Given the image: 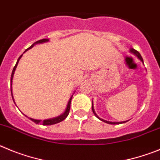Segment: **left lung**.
<instances>
[{"label": "left lung", "instance_id": "8db88e82", "mask_svg": "<svg viewBox=\"0 0 160 160\" xmlns=\"http://www.w3.org/2000/svg\"><path fill=\"white\" fill-rule=\"evenodd\" d=\"M130 52H132V53H133V54H134V55H135V56H136V57H137L138 58H139V60H140L141 61H142V62L143 63V58H142V57H141V55H140V53H139V52L136 51V49H134V48H130ZM92 112H93V113H94L95 116H96V117L98 118V119H100L101 121L104 122V123H109V124H120V123H126V122H127V121H122V122H111V121H108V120H104V119H101V118H100V117H99V116H97V114H96V112H95L94 108H93V103H92Z\"/></svg>", "mask_w": 160, "mask_h": 160}]
</instances>
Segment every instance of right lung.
Masks as SVG:
<instances>
[{
    "label": "right lung",
    "mask_w": 160,
    "mask_h": 160,
    "mask_svg": "<svg viewBox=\"0 0 160 160\" xmlns=\"http://www.w3.org/2000/svg\"><path fill=\"white\" fill-rule=\"evenodd\" d=\"M47 41H48V39H42V40H40V41H36V42L34 43V44H32V45L30 46V47L28 48V49H29V48H32L34 44H41V43H44V42H47ZM28 49H26L24 52H26ZM22 55H23V54H22ZM22 55H21V57H20L19 58H18V60H17V64H16V65L14 66V68H13V69H12V75H11V86H12V78H13L14 72H15V70H16V68H17V64H18V62H19L20 59L21 58ZM11 94H12V100H13V96H12V87H11ZM72 98V96L71 98H70L69 101H68V105H67V108H66L65 112H64V113H63V114H61V115H60V116H57V117L52 118V119H44V120H43V121H42L43 125H52V124H56V123H60V122L63 121V120H64V119H66V117H67V116H68V114H69L70 105H71ZM13 101H14V100H13ZM14 103H15V102H14ZM29 119H31L32 121H33L34 123H41V120H39V119H32V118H29Z\"/></svg>",
    "instance_id": "obj_1"
}]
</instances>
